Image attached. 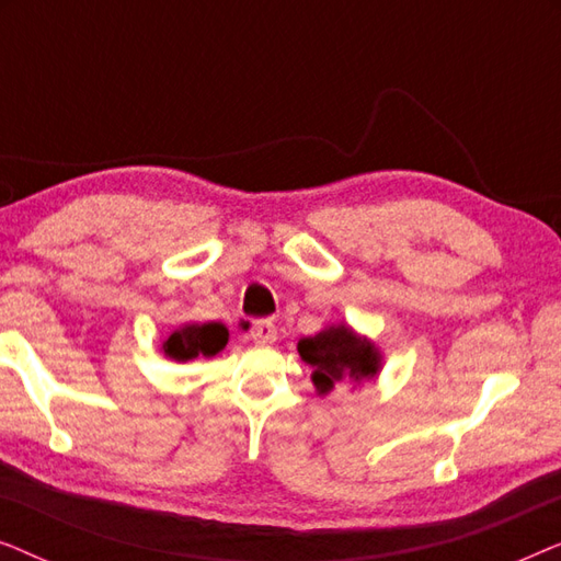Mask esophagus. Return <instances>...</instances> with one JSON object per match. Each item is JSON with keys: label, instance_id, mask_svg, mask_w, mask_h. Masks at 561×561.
<instances>
[{"label": "esophagus", "instance_id": "esophagus-1", "mask_svg": "<svg viewBox=\"0 0 561 561\" xmlns=\"http://www.w3.org/2000/svg\"><path fill=\"white\" fill-rule=\"evenodd\" d=\"M250 340L257 344H273L278 340V329H275L273 321H255L250 327Z\"/></svg>", "mask_w": 561, "mask_h": 561}]
</instances>
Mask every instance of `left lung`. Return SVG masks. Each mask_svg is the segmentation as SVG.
I'll return each instance as SVG.
<instances>
[{
    "label": "left lung",
    "mask_w": 561,
    "mask_h": 561,
    "mask_svg": "<svg viewBox=\"0 0 561 561\" xmlns=\"http://www.w3.org/2000/svg\"><path fill=\"white\" fill-rule=\"evenodd\" d=\"M298 355L306 365H311V380L321 396L329 393L336 382L373 380L380 370L378 347L344 324L304 336L298 342Z\"/></svg>",
    "instance_id": "left-lung-1"
}]
</instances>
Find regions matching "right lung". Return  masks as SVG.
I'll return each mask as SVG.
<instances>
[{
  "instance_id": "obj_1",
  "label": "right lung",
  "mask_w": 561,
  "mask_h": 561,
  "mask_svg": "<svg viewBox=\"0 0 561 561\" xmlns=\"http://www.w3.org/2000/svg\"><path fill=\"white\" fill-rule=\"evenodd\" d=\"M227 327L219 324V321L183 324L163 342V355L175 359V363H186V359L194 357H214L227 347Z\"/></svg>"
}]
</instances>
